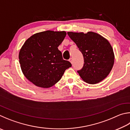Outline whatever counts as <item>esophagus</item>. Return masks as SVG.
<instances>
[{"instance_id":"34e87169","label":"esophagus","mask_w":130,"mask_h":130,"mask_svg":"<svg viewBox=\"0 0 130 130\" xmlns=\"http://www.w3.org/2000/svg\"><path fill=\"white\" fill-rule=\"evenodd\" d=\"M69 61H70V62L72 64V63H73V59H72V58H70L69 59Z\"/></svg>"}]
</instances>
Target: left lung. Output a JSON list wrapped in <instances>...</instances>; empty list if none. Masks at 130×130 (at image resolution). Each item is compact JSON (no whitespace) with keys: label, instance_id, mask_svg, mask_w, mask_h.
Masks as SVG:
<instances>
[{"label":"left lung","instance_id":"obj_1","mask_svg":"<svg viewBox=\"0 0 130 130\" xmlns=\"http://www.w3.org/2000/svg\"><path fill=\"white\" fill-rule=\"evenodd\" d=\"M67 34L83 55L84 66L77 71L81 78L90 84H97L104 79L114 63V54L110 42L93 32Z\"/></svg>","mask_w":130,"mask_h":130}]
</instances>
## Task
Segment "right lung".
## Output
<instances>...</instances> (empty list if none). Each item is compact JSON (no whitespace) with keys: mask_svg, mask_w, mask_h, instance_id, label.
I'll use <instances>...</instances> for the list:
<instances>
[{"mask_svg":"<svg viewBox=\"0 0 130 130\" xmlns=\"http://www.w3.org/2000/svg\"><path fill=\"white\" fill-rule=\"evenodd\" d=\"M67 35L65 31H46L30 36L21 48L19 58L25 77L40 88H51L60 81L65 70L72 67L63 60L58 49Z\"/></svg>","mask_w":130,"mask_h":130,"instance_id":"right-lung-1","label":"right lung"}]
</instances>
